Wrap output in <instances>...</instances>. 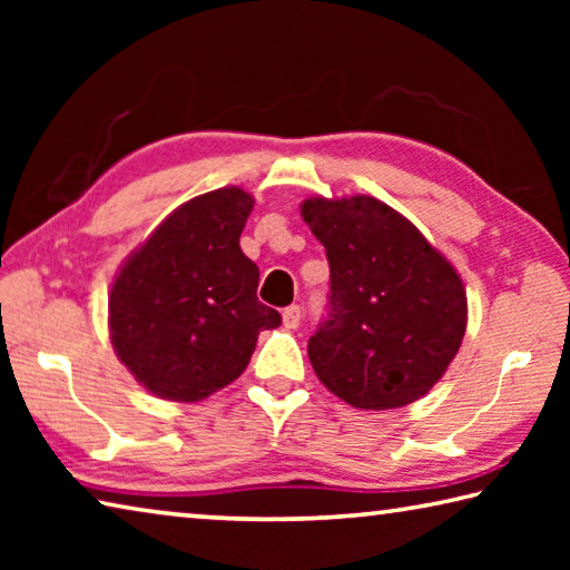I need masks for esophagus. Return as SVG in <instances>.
<instances>
[{
  "instance_id": "1",
  "label": "esophagus",
  "mask_w": 570,
  "mask_h": 570,
  "mask_svg": "<svg viewBox=\"0 0 570 570\" xmlns=\"http://www.w3.org/2000/svg\"><path fill=\"white\" fill-rule=\"evenodd\" d=\"M302 306H298V304H294V306H286L284 308V326H286V330H296V326L298 324H302Z\"/></svg>"
}]
</instances>
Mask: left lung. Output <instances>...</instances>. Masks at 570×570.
<instances>
[{
    "mask_svg": "<svg viewBox=\"0 0 570 570\" xmlns=\"http://www.w3.org/2000/svg\"><path fill=\"white\" fill-rule=\"evenodd\" d=\"M302 216L330 262V304L308 340L316 377L360 410L420 400L465 336L462 278L407 218L372 196L306 198Z\"/></svg>",
    "mask_w": 570,
    "mask_h": 570,
    "instance_id": "8db88e82",
    "label": "left lung"
}]
</instances>
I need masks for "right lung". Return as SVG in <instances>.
<instances>
[{"label": "right lung", "mask_w": 570, "mask_h": 570, "mask_svg": "<svg viewBox=\"0 0 570 570\" xmlns=\"http://www.w3.org/2000/svg\"><path fill=\"white\" fill-rule=\"evenodd\" d=\"M250 208L240 188L204 193L173 210L115 276V354L156 397L198 402L226 387L246 370L258 332L282 324L258 302V266L238 246Z\"/></svg>", "instance_id": "obj_1"}]
</instances>
